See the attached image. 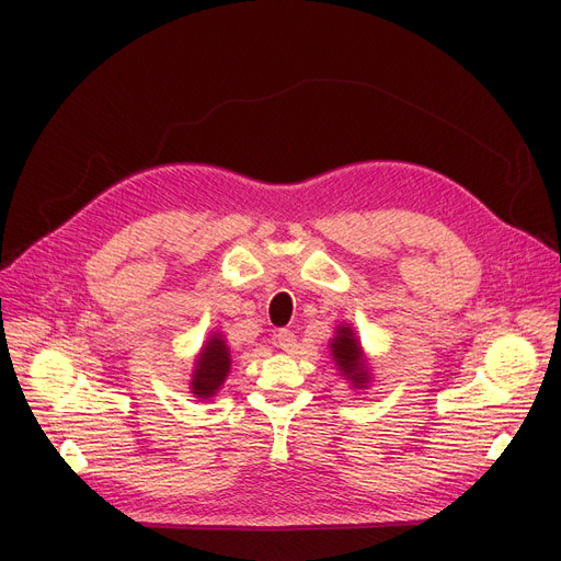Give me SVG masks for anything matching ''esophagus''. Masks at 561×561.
Masks as SVG:
<instances>
[{
  "mask_svg": "<svg viewBox=\"0 0 561 561\" xmlns=\"http://www.w3.org/2000/svg\"><path fill=\"white\" fill-rule=\"evenodd\" d=\"M276 346L283 348L285 353H293L297 348V334L293 330H278Z\"/></svg>",
  "mask_w": 561,
  "mask_h": 561,
  "instance_id": "1",
  "label": "esophagus"
}]
</instances>
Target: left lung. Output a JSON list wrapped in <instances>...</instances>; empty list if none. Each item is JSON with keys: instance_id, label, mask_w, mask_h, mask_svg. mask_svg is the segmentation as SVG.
I'll use <instances>...</instances> for the list:
<instances>
[{"instance_id": "8db88e82", "label": "left lung", "mask_w": 561, "mask_h": 561, "mask_svg": "<svg viewBox=\"0 0 561 561\" xmlns=\"http://www.w3.org/2000/svg\"><path fill=\"white\" fill-rule=\"evenodd\" d=\"M332 358L342 377L351 381L353 388H365L369 383V369L363 346L358 344V336L348 325H339L336 334L330 344Z\"/></svg>"}]
</instances>
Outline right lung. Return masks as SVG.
I'll use <instances>...</instances> for the list:
<instances>
[{
  "label": "right lung",
  "instance_id": "obj_1",
  "mask_svg": "<svg viewBox=\"0 0 561 561\" xmlns=\"http://www.w3.org/2000/svg\"><path fill=\"white\" fill-rule=\"evenodd\" d=\"M231 369V353L227 348L225 336L215 332L203 344L194 371H192V393L201 400L213 398L219 388H222L227 375Z\"/></svg>",
  "mask_w": 561,
  "mask_h": 561
}]
</instances>
